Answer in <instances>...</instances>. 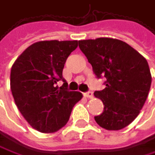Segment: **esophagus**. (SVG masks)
<instances>
[{"label":"esophagus","mask_w":155,"mask_h":155,"mask_svg":"<svg viewBox=\"0 0 155 155\" xmlns=\"http://www.w3.org/2000/svg\"><path fill=\"white\" fill-rule=\"evenodd\" d=\"M84 95L85 97H88V98H92L93 97V92L92 91H88V92L84 93Z\"/></svg>","instance_id":"esophagus-1"}]
</instances>
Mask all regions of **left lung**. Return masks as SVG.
<instances>
[{
	"label": "left lung",
	"instance_id": "8db88e82",
	"mask_svg": "<svg viewBox=\"0 0 155 155\" xmlns=\"http://www.w3.org/2000/svg\"><path fill=\"white\" fill-rule=\"evenodd\" d=\"M79 47L106 87L95 91L104 109L95 116L99 127L120 130L139 115L147 99L152 76L147 60L123 41L112 38L79 41Z\"/></svg>",
	"mask_w": 155,
	"mask_h": 155
}]
</instances>
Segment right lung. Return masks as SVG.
Segmentation results:
<instances>
[{"label":"right lung","mask_w":155,"mask_h":155,"mask_svg":"<svg viewBox=\"0 0 155 155\" xmlns=\"http://www.w3.org/2000/svg\"><path fill=\"white\" fill-rule=\"evenodd\" d=\"M78 41H41L28 46L11 69L10 85L15 105L26 121L41 133L66 124L80 92L69 91L62 71ZM62 81L61 87L56 85Z\"/></svg>","instance_id":"add662e5"}]
</instances>
